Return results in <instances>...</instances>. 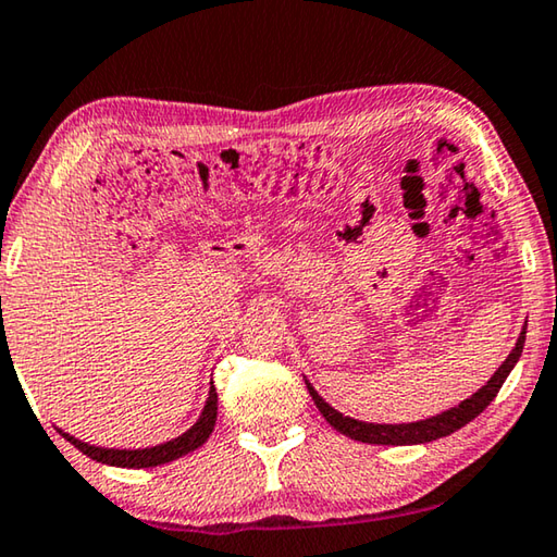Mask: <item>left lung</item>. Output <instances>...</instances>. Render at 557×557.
Segmentation results:
<instances>
[{
    "mask_svg": "<svg viewBox=\"0 0 557 557\" xmlns=\"http://www.w3.org/2000/svg\"><path fill=\"white\" fill-rule=\"evenodd\" d=\"M523 343H525V323L521 327L519 339H516V345L509 352V357H506L502 367L492 374L490 382H486L482 388H476V392L470 398H465V401H460L453 408H447V411L435 413L431 418H423V421H411V423L359 421V418L339 413L337 408L330 406L325 398L315 392V386L310 384L308 379H306V386L325 421L333 425L335 431H339L347 437H352V441L369 443V445H423V443L437 441V437H445L455 431H460L462 425L474 421V418L494 401V396L499 394V388L506 382V376L511 374V369L516 367V362H519V357L523 352Z\"/></svg>",
    "mask_w": 557,
    "mask_h": 557,
    "instance_id": "1",
    "label": "left lung"
}]
</instances>
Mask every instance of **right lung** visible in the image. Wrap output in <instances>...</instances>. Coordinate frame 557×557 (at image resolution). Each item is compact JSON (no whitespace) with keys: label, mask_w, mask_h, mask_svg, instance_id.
I'll return each instance as SVG.
<instances>
[{"label":"right lung","mask_w":557,"mask_h":557,"mask_svg":"<svg viewBox=\"0 0 557 557\" xmlns=\"http://www.w3.org/2000/svg\"><path fill=\"white\" fill-rule=\"evenodd\" d=\"M214 421H218V392H214V386L210 382L208 401H205L198 421H195L185 433L175 435V437H171V441L159 443V445H149V447H100V445H90L85 441H77L75 435L61 431V428H55V431L61 433L67 443L75 445L83 455L92 457L95 462L112 465V467H126V470H141V467H159V465H165V462H173L183 455H190L193 450H198V447L205 445V441L210 437Z\"/></svg>","instance_id":"1"}]
</instances>
